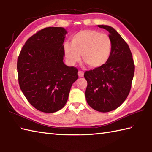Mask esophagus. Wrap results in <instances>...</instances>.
Here are the masks:
<instances>
[{"label": "esophagus", "mask_w": 152, "mask_h": 152, "mask_svg": "<svg viewBox=\"0 0 152 152\" xmlns=\"http://www.w3.org/2000/svg\"><path fill=\"white\" fill-rule=\"evenodd\" d=\"M78 75L80 77H82L84 76V72H83V71L80 70V71H79V72H78Z\"/></svg>", "instance_id": "esophagus-1"}]
</instances>
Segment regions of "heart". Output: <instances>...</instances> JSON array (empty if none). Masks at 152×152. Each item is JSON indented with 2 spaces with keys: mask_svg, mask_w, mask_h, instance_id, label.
I'll list each match as a JSON object with an SVG mask.
<instances>
[{
  "mask_svg": "<svg viewBox=\"0 0 152 152\" xmlns=\"http://www.w3.org/2000/svg\"><path fill=\"white\" fill-rule=\"evenodd\" d=\"M70 43L66 42L63 45L67 63L75 65L80 59L92 68L103 65L109 60L112 53V42L106 34L95 30H83L75 34Z\"/></svg>",
  "mask_w": 152,
  "mask_h": 152,
  "instance_id": "heart-1",
  "label": "heart"
}]
</instances>
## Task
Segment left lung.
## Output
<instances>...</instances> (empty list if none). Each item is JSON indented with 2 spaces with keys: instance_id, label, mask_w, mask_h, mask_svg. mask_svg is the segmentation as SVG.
I'll use <instances>...</instances> for the list:
<instances>
[{
  "instance_id": "left-lung-1",
  "label": "left lung",
  "mask_w": 152,
  "mask_h": 152,
  "mask_svg": "<svg viewBox=\"0 0 152 152\" xmlns=\"http://www.w3.org/2000/svg\"><path fill=\"white\" fill-rule=\"evenodd\" d=\"M98 26L109 32L112 53L105 64L84 74L88 83L85 96L92 109L107 113L119 107L129 95L134 64L129 46L116 30L107 25Z\"/></svg>"
}]
</instances>
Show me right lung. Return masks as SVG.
Segmentation results:
<instances>
[{"label": "right lung", "instance_id": "add662e5", "mask_svg": "<svg viewBox=\"0 0 152 152\" xmlns=\"http://www.w3.org/2000/svg\"><path fill=\"white\" fill-rule=\"evenodd\" d=\"M67 31L47 27L29 38L21 50L17 69L20 88L37 110L52 113L64 107L78 69L63 62Z\"/></svg>", "mask_w": 152, "mask_h": 152}]
</instances>
